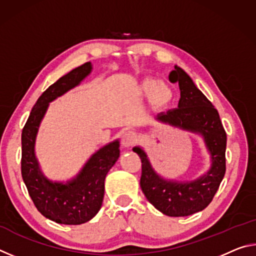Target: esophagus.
Masks as SVG:
<instances>
[{"label":"esophagus","mask_w":256,"mask_h":256,"mask_svg":"<svg viewBox=\"0 0 256 256\" xmlns=\"http://www.w3.org/2000/svg\"><path fill=\"white\" fill-rule=\"evenodd\" d=\"M136 141H138L136 134L132 131H128L126 133H124V136L122 138V146L124 148L130 149L136 144Z\"/></svg>","instance_id":"34e87169"}]
</instances>
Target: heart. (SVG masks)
<instances>
[{
  "mask_svg": "<svg viewBox=\"0 0 256 256\" xmlns=\"http://www.w3.org/2000/svg\"><path fill=\"white\" fill-rule=\"evenodd\" d=\"M138 97L148 99L150 105L157 112L168 110L174 102V89L164 82H157L154 79L142 80L138 86Z\"/></svg>",
  "mask_w": 256,
  "mask_h": 256,
  "instance_id": "heart-1",
  "label": "heart"
}]
</instances>
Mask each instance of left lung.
<instances>
[{
	"label": "left lung",
	"mask_w": 256,
	"mask_h": 256,
	"mask_svg": "<svg viewBox=\"0 0 256 256\" xmlns=\"http://www.w3.org/2000/svg\"><path fill=\"white\" fill-rule=\"evenodd\" d=\"M170 80L178 82V108L160 112L156 120L182 131L201 136L210 154V168L193 180L164 178L151 164L146 151L134 146L142 162L140 185L151 204L170 216H185L202 211L209 206L226 172L227 136L218 110L194 84L183 68L175 66Z\"/></svg>",
	"instance_id": "1"
}]
</instances>
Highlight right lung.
<instances>
[{"mask_svg": "<svg viewBox=\"0 0 256 256\" xmlns=\"http://www.w3.org/2000/svg\"><path fill=\"white\" fill-rule=\"evenodd\" d=\"M92 71L86 62L48 86L32 107L21 134V174L37 210L47 219L62 224H81L92 220L102 204L107 172L120 157V141L102 146L80 172L66 182H56L42 172L34 152L36 138L50 102L76 88Z\"/></svg>", "mask_w": 256, "mask_h": 256, "instance_id": "right-lung-1", "label": "right lung"}]
</instances>
